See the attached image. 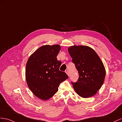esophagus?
Wrapping results in <instances>:
<instances>
[{
    "instance_id": "esophagus-1",
    "label": "esophagus",
    "mask_w": 122,
    "mask_h": 122,
    "mask_svg": "<svg viewBox=\"0 0 122 122\" xmlns=\"http://www.w3.org/2000/svg\"><path fill=\"white\" fill-rule=\"evenodd\" d=\"M65 72L66 73V74L67 75H68V76H70V73H69V71H68V70H65Z\"/></svg>"
}]
</instances>
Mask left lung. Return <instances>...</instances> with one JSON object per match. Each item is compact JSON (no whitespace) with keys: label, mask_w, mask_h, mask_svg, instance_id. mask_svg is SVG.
<instances>
[{"label":"left lung","mask_w":122,"mask_h":122,"mask_svg":"<svg viewBox=\"0 0 122 122\" xmlns=\"http://www.w3.org/2000/svg\"><path fill=\"white\" fill-rule=\"evenodd\" d=\"M68 51L79 75L78 81L71 82L75 91L82 98L91 97L104 82V65L94 50L89 46H71Z\"/></svg>","instance_id":"1"}]
</instances>
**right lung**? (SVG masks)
Returning a JSON list of instances; mask_svg holds the SVG:
<instances>
[{
    "label": "right lung",
    "mask_w": 122,
    "mask_h": 122,
    "mask_svg": "<svg viewBox=\"0 0 122 122\" xmlns=\"http://www.w3.org/2000/svg\"><path fill=\"white\" fill-rule=\"evenodd\" d=\"M61 49L58 45H45L31 55L26 63V79L33 94L42 100H48L58 91L60 83L68 78L59 71L61 62L57 56Z\"/></svg>",
    "instance_id": "right-lung-1"
}]
</instances>
